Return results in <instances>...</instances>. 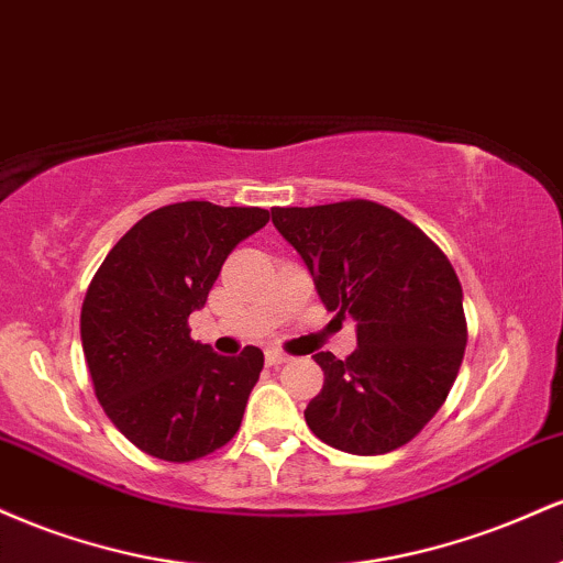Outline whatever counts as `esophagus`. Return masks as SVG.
<instances>
[{"label": "esophagus", "mask_w": 563, "mask_h": 563, "mask_svg": "<svg viewBox=\"0 0 563 563\" xmlns=\"http://www.w3.org/2000/svg\"><path fill=\"white\" fill-rule=\"evenodd\" d=\"M264 360H267V365H283V363H288L290 357L286 352H280V349H267Z\"/></svg>", "instance_id": "esophagus-1"}]
</instances>
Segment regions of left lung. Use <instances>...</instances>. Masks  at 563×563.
Here are the masks:
<instances>
[{"label": "left lung", "instance_id": "left-lung-1", "mask_svg": "<svg viewBox=\"0 0 563 563\" xmlns=\"http://www.w3.org/2000/svg\"><path fill=\"white\" fill-rule=\"evenodd\" d=\"M322 303L357 322L346 360L314 354L325 373L303 418L312 434L352 455H384L437 416L466 352L463 288L442 249L373 200L273 209Z\"/></svg>", "mask_w": 563, "mask_h": 563}]
</instances>
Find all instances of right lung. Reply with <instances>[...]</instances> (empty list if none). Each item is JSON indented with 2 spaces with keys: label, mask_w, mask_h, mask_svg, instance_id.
I'll return each mask as SVG.
<instances>
[{
  "label": "right lung",
  "mask_w": 563,
  "mask_h": 563,
  "mask_svg": "<svg viewBox=\"0 0 563 563\" xmlns=\"http://www.w3.org/2000/svg\"><path fill=\"white\" fill-rule=\"evenodd\" d=\"M269 222L260 206L185 200L142 217L100 264L81 303V346L102 410L134 448L187 463L238 434L264 354L222 357L190 339L238 243Z\"/></svg>",
  "instance_id": "obj_1"
}]
</instances>
